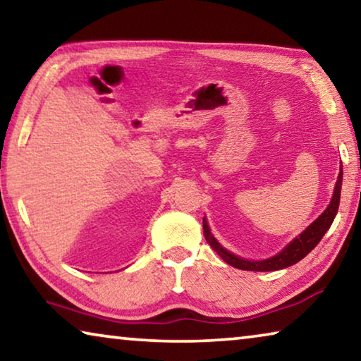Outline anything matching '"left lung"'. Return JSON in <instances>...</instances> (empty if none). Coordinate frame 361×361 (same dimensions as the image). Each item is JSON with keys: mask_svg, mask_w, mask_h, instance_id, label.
I'll return each mask as SVG.
<instances>
[{"mask_svg": "<svg viewBox=\"0 0 361 361\" xmlns=\"http://www.w3.org/2000/svg\"><path fill=\"white\" fill-rule=\"evenodd\" d=\"M341 185H342V170L339 172L338 181H336V188H334V194L331 202H329L328 209L322 213V215L315 219V221L305 229L301 235L296 237L288 247H286L283 252H280L279 255L274 256V258H269L264 261H247L242 259L239 256L229 253L228 250H224L219 243L215 240V237L210 234L209 224H207V219L204 218V235L205 240L209 242V245L215 250V252L221 256L224 262H228L232 267L237 269H243V271H259V272H266V271H279V269H285L288 266L296 264L298 261H301L305 255L312 252L315 248L317 243L322 240V237L325 235V232L329 229L333 219L338 213L339 209V200H341Z\"/></svg>", "mask_w": 361, "mask_h": 361, "instance_id": "1", "label": "left lung"}]
</instances>
